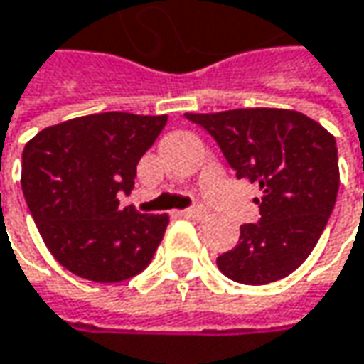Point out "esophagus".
I'll return each mask as SVG.
<instances>
[{
	"mask_svg": "<svg viewBox=\"0 0 364 364\" xmlns=\"http://www.w3.org/2000/svg\"><path fill=\"white\" fill-rule=\"evenodd\" d=\"M183 218H189V220H200L205 216V208L203 205H196V208H189V210H183Z\"/></svg>",
	"mask_w": 364,
	"mask_h": 364,
	"instance_id": "obj_1",
	"label": "esophagus"
}]
</instances>
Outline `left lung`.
<instances>
[{"label": "left lung", "mask_w": 364, "mask_h": 364, "mask_svg": "<svg viewBox=\"0 0 364 364\" xmlns=\"http://www.w3.org/2000/svg\"><path fill=\"white\" fill-rule=\"evenodd\" d=\"M216 139L237 179L259 185V220L241 226L235 249L216 264L241 284L287 278L317 245L338 185V148L326 127L290 109L185 113Z\"/></svg>", "instance_id": "8db88e82"}]
</instances>
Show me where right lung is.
I'll return each instance as SVG.
<instances>
[{
	"mask_svg": "<svg viewBox=\"0 0 364 364\" xmlns=\"http://www.w3.org/2000/svg\"><path fill=\"white\" fill-rule=\"evenodd\" d=\"M166 115L97 113L38 132L22 152V191L55 259L92 282H121L146 269L166 214L119 208L136 166Z\"/></svg>",
	"mask_w": 364,
	"mask_h": 364,
	"instance_id": "right-lung-1",
	"label": "right lung"
}]
</instances>
